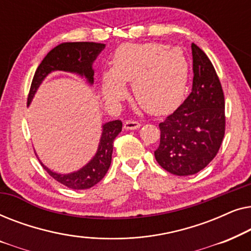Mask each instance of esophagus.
<instances>
[{
    "label": "esophagus",
    "mask_w": 251,
    "mask_h": 251,
    "mask_svg": "<svg viewBox=\"0 0 251 251\" xmlns=\"http://www.w3.org/2000/svg\"><path fill=\"white\" fill-rule=\"evenodd\" d=\"M125 129H129V130H135L140 128V123L138 121H133V120H128V121L125 122Z\"/></svg>",
    "instance_id": "1"
}]
</instances>
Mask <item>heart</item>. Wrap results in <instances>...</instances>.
I'll return each mask as SVG.
<instances>
[{
	"mask_svg": "<svg viewBox=\"0 0 251 251\" xmlns=\"http://www.w3.org/2000/svg\"><path fill=\"white\" fill-rule=\"evenodd\" d=\"M112 65L101 78L106 100L115 102L125 97L128 82L136 100L151 114H167L180 104L188 64L179 49L160 43H125L116 49Z\"/></svg>",
	"mask_w": 251,
	"mask_h": 251,
	"instance_id": "heart-1",
	"label": "heart"
}]
</instances>
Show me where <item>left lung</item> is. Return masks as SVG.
I'll return each instance as SVG.
<instances>
[{
  "label": "left lung",
  "instance_id": "8db88e82",
  "mask_svg": "<svg viewBox=\"0 0 251 251\" xmlns=\"http://www.w3.org/2000/svg\"><path fill=\"white\" fill-rule=\"evenodd\" d=\"M193 85L183 104L159 125L154 155L168 173L194 175L217 155L225 135L224 92L211 61L192 43Z\"/></svg>",
  "mask_w": 251,
  "mask_h": 251
}]
</instances>
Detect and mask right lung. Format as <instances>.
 I'll return each instance as SVG.
<instances>
[{"label":"right lung","mask_w":251,"mask_h":251,"mask_svg":"<svg viewBox=\"0 0 251 251\" xmlns=\"http://www.w3.org/2000/svg\"><path fill=\"white\" fill-rule=\"evenodd\" d=\"M105 44L96 42H66L53 48L44 57L42 63L39 65L34 74L32 84H30L27 104L32 101L37 88L42 83L44 77L51 72L64 71L76 73L87 78L89 83H94V68L92 64L102 50ZM122 122L120 120L105 123L102 126V133L99 142L96 155L89 163L85 164L80 170L71 174H57L51 171L41 162L44 170L58 183L65 185L72 190H87L99 183L107 173L112 162L113 142L116 136L121 132Z\"/></svg>","instance_id":"right-lung-1"}]
</instances>
